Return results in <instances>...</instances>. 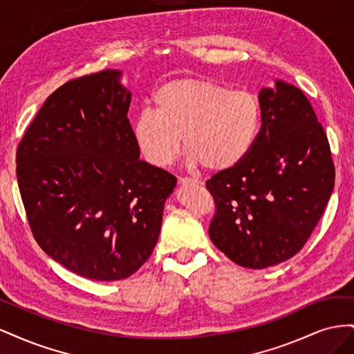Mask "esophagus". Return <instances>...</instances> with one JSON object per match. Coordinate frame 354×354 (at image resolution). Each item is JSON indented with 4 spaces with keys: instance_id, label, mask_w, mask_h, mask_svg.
Returning <instances> with one entry per match:
<instances>
[{
    "instance_id": "34e87169",
    "label": "esophagus",
    "mask_w": 354,
    "mask_h": 354,
    "mask_svg": "<svg viewBox=\"0 0 354 354\" xmlns=\"http://www.w3.org/2000/svg\"><path fill=\"white\" fill-rule=\"evenodd\" d=\"M178 185L186 186V185H195V186H201L202 181L196 180V178H190V177H180L178 178Z\"/></svg>"
}]
</instances>
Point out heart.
Instances as JSON below:
<instances>
[{"label": "heart", "mask_w": 354, "mask_h": 354, "mask_svg": "<svg viewBox=\"0 0 354 354\" xmlns=\"http://www.w3.org/2000/svg\"><path fill=\"white\" fill-rule=\"evenodd\" d=\"M155 111L145 109L134 124V142L149 164L169 165L181 137L192 165L226 171L250 155L261 128L255 94L199 78L169 81L155 94Z\"/></svg>", "instance_id": "1"}]
</instances>
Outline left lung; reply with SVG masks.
<instances>
[{
	"instance_id": "left-lung-1",
	"label": "left lung",
	"mask_w": 354,
	"mask_h": 354,
	"mask_svg": "<svg viewBox=\"0 0 354 354\" xmlns=\"http://www.w3.org/2000/svg\"><path fill=\"white\" fill-rule=\"evenodd\" d=\"M259 100L261 130L252 151L207 181L217 207L209 238L248 269L276 266L303 248L335 180L326 134L303 91L274 80Z\"/></svg>"
}]
</instances>
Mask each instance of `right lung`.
I'll return each mask as SVG.
<instances>
[{
	"label": "right lung",
	"mask_w": 354,
	"mask_h": 354,
	"mask_svg": "<svg viewBox=\"0 0 354 354\" xmlns=\"http://www.w3.org/2000/svg\"><path fill=\"white\" fill-rule=\"evenodd\" d=\"M108 69L62 85L19 143L17 183L34 238L93 281L136 273L159 238L177 178L140 159L131 91Z\"/></svg>",
	"instance_id": "right-lung-1"
}]
</instances>
